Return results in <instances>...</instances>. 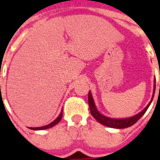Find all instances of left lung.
Instances as JSON below:
<instances>
[{"label": "left lung", "instance_id": "1", "mask_svg": "<svg viewBox=\"0 0 160 160\" xmlns=\"http://www.w3.org/2000/svg\"><path fill=\"white\" fill-rule=\"evenodd\" d=\"M154 90H155V80H154ZM153 98H154V95H153L152 100H153ZM151 101L149 102V105L145 107V109H143L140 113H139V114H136V115H134V116L128 118V119H111V118H109V117H106L105 116V115H103V114H101L100 112L98 111L97 109L95 108V103H94V100H93L91 93L89 92V95H88L89 107H90V113H91V114L93 115V117H94L99 123H100V124H104L105 126L110 127V128H115V129H124V128H128V127H130L131 125L135 124V123L144 115V113L146 112V110L148 109V108H149V105L151 104Z\"/></svg>", "mask_w": 160, "mask_h": 160}]
</instances>
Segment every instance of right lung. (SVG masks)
Wrapping results in <instances>:
<instances>
[{
	"label": "right lung",
	"instance_id": "add662e5",
	"mask_svg": "<svg viewBox=\"0 0 160 160\" xmlns=\"http://www.w3.org/2000/svg\"><path fill=\"white\" fill-rule=\"evenodd\" d=\"M63 110H61V113L60 114V115L56 118V119L54 120L52 123H51V124H47V125H46V126H42V127H37V128H32L31 129H34V130H40V129H49V128H51V127H53L54 125H55L56 124H58L59 122L60 121V119H61V118H62V114H63Z\"/></svg>",
	"mask_w": 160,
	"mask_h": 160
}]
</instances>
